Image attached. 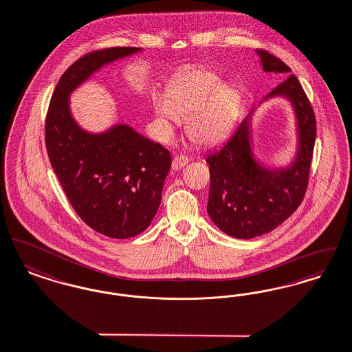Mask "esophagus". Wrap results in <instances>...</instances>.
<instances>
[{"mask_svg":"<svg viewBox=\"0 0 352 352\" xmlns=\"http://www.w3.org/2000/svg\"><path fill=\"white\" fill-rule=\"evenodd\" d=\"M188 162H189V159L184 155H176L172 160V169L179 170V169L185 167L188 164Z\"/></svg>","mask_w":352,"mask_h":352,"instance_id":"esophagus-1","label":"esophagus"}]
</instances>
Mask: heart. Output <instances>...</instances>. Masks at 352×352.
<instances>
[{
	"instance_id": "obj_1",
	"label": "heart",
	"mask_w": 352,
	"mask_h": 352,
	"mask_svg": "<svg viewBox=\"0 0 352 352\" xmlns=\"http://www.w3.org/2000/svg\"><path fill=\"white\" fill-rule=\"evenodd\" d=\"M240 106V91L232 85H220L217 75L206 70H192L180 75L167 95L153 100L159 133L168 138L172 127L186 121L189 139L200 146L220 140L229 130Z\"/></svg>"
}]
</instances>
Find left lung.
<instances>
[{"instance_id":"obj_1","label":"left lung","mask_w":352,"mask_h":352,"mask_svg":"<svg viewBox=\"0 0 352 352\" xmlns=\"http://www.w3.org/2000/svg\"><path fill=\"white\" fill-rule=\"evenodd\" d=\"M257 54L265 72L287 75L266 98L280 95L292 100L299 147L292 167H261L250 147L252 110L221 147L205 159L210 172L208 214L223 233L242 240L272 232L296 212L309 185L316 135L313 106L296 75H288L292 69L266 50Z\"/></svg>"}]
</instances>
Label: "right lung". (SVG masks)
I'll return each instance as SVG.
<instances>
[{
    "instance_id": "right-lung-1",
    "label": "right lung",
    "mask_w": 352,
    "mask_h": 352,
    "mask_svg": "<svg viewBox=\"0 0 352 352\" xmlns=\"http://www.w3.org/2000/svg\"><path fill=\"white\" fill-rule=\"evenodd\" d=\"M139 47L94 50L65 72L45 123L47 155L76 214L95 232L130 239L146 230L162 201L170 153L126 124L89 133L75 123L69 96L94 72Z\"/></svg>"
}]
</instances>
